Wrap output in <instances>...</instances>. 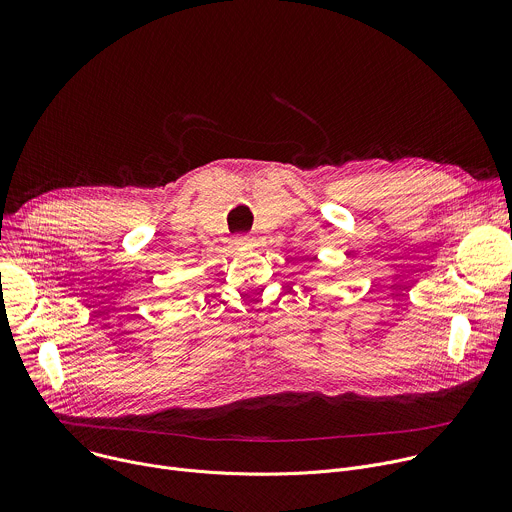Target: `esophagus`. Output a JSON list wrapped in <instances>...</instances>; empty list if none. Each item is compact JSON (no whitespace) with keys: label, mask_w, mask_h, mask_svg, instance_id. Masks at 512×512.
<instances>
[{"label":"esophagus","mask_w":512,"mask_h":512,"mask_svg":"<svg viewBox=\"0 0 512 512\" xmlns=\"http://www.w3.org/2000/svg\"><path fill=\"white\" fill-rule=\"evenodd\" d=\"M235 245L237 247H247V245H251V237L249 235H239V237H235Z\"/></svg>","instance_id":"esophagus-1"}]
</instances>
